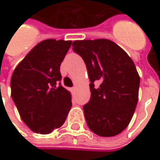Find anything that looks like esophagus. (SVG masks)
<instances>
[{
  "instance_id": "obj_1",
  "label": "esophagus",
  "mask_w": 160,
  "mask_h": 160,
  "mask_svg": "<svg viewBox=\"0 0 160 160\" xmlns=\"http://www.w3.org/2000/svg\"><path fill=\"white\" fill-rule=\"evenodd\" d=\"M70 92H75V87L71 88V89H70Z\"/></svg>"
}]
</instances>
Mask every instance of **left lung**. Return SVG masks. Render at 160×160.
Returning <instances> with one entry per match:
<instances>
[{"mask_svg":"<svg viewBox=\"0 0 160 160\" xmlns=\"http://www.w3.org/2000/svg\"><path fill=\"white\" fill-rule=\"evenodd\" d=\"M72 46L86 64L91 81V99L83 106L89 129L103 137L120 133L138 102L140 77L133 61L110 40L75 41ZM95 81L100 82L98 87Z\"/></svg>","mask_w":160,"mask_h":160,"instance_id":"obj_1","label":"left lung"}]
</instances>
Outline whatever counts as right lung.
<instances>
[{
	"label": "right lung",
	"mask_w": 160,
	"mask_h": 160,
	"mask_svg": "<svg viewBox=\"0 0 160 160\" xmlns=\"http://www.w3.org/2000/svg\"><path fill=\"white\" fill-rule=\"evenodd\" d=\"M71 41L48 39L38 43L16 66L11 95L22 120L34 132L60 128L72 107L71 93L60 83V65Z\"/></svg>",
	"instance_id": "right-lung-1"
}]
</instances>
